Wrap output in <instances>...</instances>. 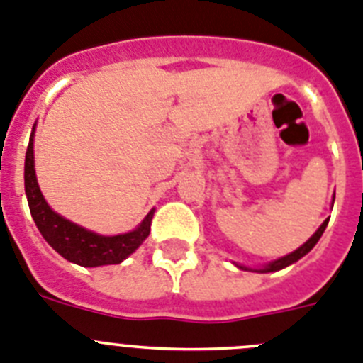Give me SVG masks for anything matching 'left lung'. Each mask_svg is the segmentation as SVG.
I'll use <instances>...</instances> for the list:
<instances>
[{
    "mask_svg": "<svg viewBox=\"0 0 363 363\" xmlns=\"http://www.w3.org/2000/svg\"><path fill=\"white\" fill-rule=\"evenodd\" d=\"M327 223H329V219H325V220H323V223H321V226H320V228H318L316 232H314V235H313V238L308 239L307 242H303V245H301V247H299L298 250H294V252H292V254H286L285 257H279V259L272 261V263L264 264L263 269H247V267H241V264H238V267H239V269H242V270H256V272H276V270H281V269H285V267H289V264L296 263V261H298V259H301V257H303V256H307L308 252L313 250V248H314V245H316V242L320 241L321 234H323V232H325V228H327Z\"/></svg>",
    "mask_w": 363,
    "mask_h": 363,
    "instance_id": "1",
    "label": "left lung"
}]
</instances>
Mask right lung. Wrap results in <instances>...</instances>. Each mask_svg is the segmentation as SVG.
<instances>
[{
    "instance_id": "add662e5",
    "label": "right lung",
    "mask_w": 363,
    "mask_h": 363,
    "mask_svg": "<svg viewBox=\"0 0 363 363\" xmlns=\"http://www.w3.org/2000/svg\"><path fill=\"white\" fill-rule=\"evenodd\" d=\"M33 137L34 128L29 146H27V153H25V194H27V201H29L30 216H33L40 234L43 235V239L49 242L50 247L58 252L60 256L65 257L71 263L80 264V267H102V264L122 263L150 235L151 219H153L155 210H151L133 232L118 235L94 234L91 230L82 228L65 217L58 216L43 199L40 186H38L36 172H34Z\"/></svg>"
}]
</instances>
